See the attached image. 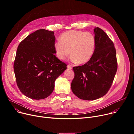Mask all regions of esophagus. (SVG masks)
I'll return each mask as SVG.
<instances>
[{
	"label": "esophagus",
	"mask_w": 134,
	"mask_h": 134,
	"mask_svg": "<svg viewBox=\"0 0 134 134\" xmlns=\"http://www.w3.org/2000/svg\"><path fill=\"white\" fill-rule=\"evenodd\" d=\"M67 68H68V69H72V66H71V65H67Z\"/></svg>",
	"instance_id": "esophagus-1"
}]
</instances>
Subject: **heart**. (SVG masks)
I'll list each match as a JSON object with an SVG mask.
<instances>
[{
	"instance_id": "heart-1",
	"label": "heart",
	"mask_w": 134,
	"mask_h": 134,
	"mask_svg": "<svg viewBox=\"0 0 134 134\" xmlns=\"http://www.w3.org/2000/svg\"><path fill=\"white\" fill-rule=\"evenodd\" d=\"M96 47V39L91 32L71 30L63 33L60 41L55 42L54 48L58 59L64 60L69 55L73 62L83 64L92 57Z\"/></svg>"
}]
</instances>
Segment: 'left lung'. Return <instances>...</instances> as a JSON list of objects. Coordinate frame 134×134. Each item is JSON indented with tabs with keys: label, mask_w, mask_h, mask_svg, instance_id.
<instances>
[{
	"label": "left lung",
	"mask_w": 134,
	"mask_h": 134,
	"mask_svg": "<svg viewBox=\"0 0 134 134\" xmlns=\"http://www.w3.org/2000/svg\"><path fill=\"white\" fill-rule=\"evenodd\" d=\"M96 47L91 59L85 64L73 67L71 83L73 93L80 99L93 100L106 94L117 70L116 49L113 42L100 28L94 29Z\"/></svg>",
	"instance_id": "left-lung-1"
}]
</instances>
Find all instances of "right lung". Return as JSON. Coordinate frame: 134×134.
<instances>
[{
  "instance_id": "right-lung-1",
  "label": "right lung",
  "mask_w": 134,
  "mask_h": 134,
  "mask_svg": "<svg viewBox=\"0 0 134 134\" xmlns=\"http://www.w3.org/2000/svg\"><path fill=\"white\" fill-rule=\"evenodd\" d=\"M54 32L39 29L28 35L18 45L13 69L20 92L32 99L50 96L55 81L67 69L55 55Z\"/></svg>"
}]
</instances>
